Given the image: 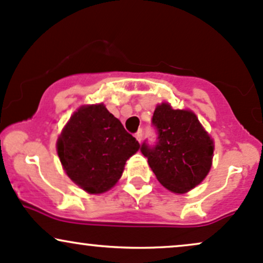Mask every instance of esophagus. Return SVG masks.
<instances>
[{
  "instance_id": "esophagus-1",
  "label": "esophagus",
  "mask_w": 263,
  "mask_h": 263,
  "mask_svg": "<svg viewBox=\"0 0 263 263\" xmlns=\"http://www.w3.org/2000/svg\"><path fill=\"white\" fill-rule=\"evenodd\" d=\"M135 138H137V140L140 143L141 139H143V130H141V129H140V130H138L137 133H135Z\"/></svg>"
}]
</instances>
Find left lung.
<instances>
[{
	"label": "left lung",
	"instance_id": "obj_1",
	"mask_svg": "<svg viewBox=\"0 0 263 263\" xmlns=\"http://www.w3.org/2000/svg\"><path fill=\"white\" fill-rule=\"evenodd\" d=\"M152 123L158 141L153 146L144 141L140 152L164 187L175 194L187 193L210 171L214 141L195 113L173 109L169 103L156 105Z\"/></svg>",
	"mask_w": 263,
	"mask_h": 263
}]
</instances>
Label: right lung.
Segmentation results:
<instances>
[{"label":"right lung","mask_w":263,"mask_h":263,"mask_svg":"<svg viewBox=\"0 0 263 263\" xmlns=\"http://www.w3.org/2000/svg\"><path fill=\"white\" fill-rule=\"evenodd\" d=\"M137 139L103 103L83 105L73 113L57 140L64 171L89 194H102L117 184L125 161L139 150Z\"/></svg>","instance_id":"right-lung-1"}]
</instances>
